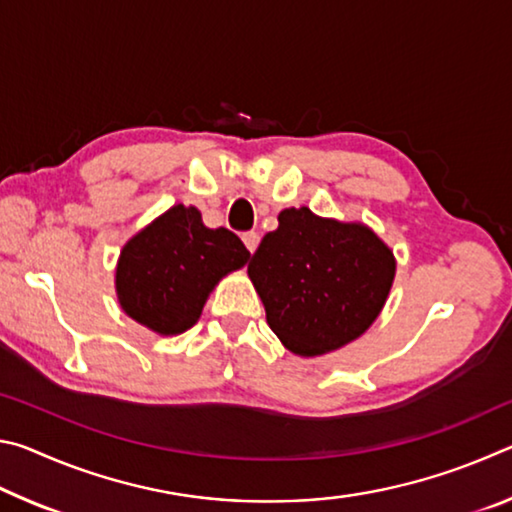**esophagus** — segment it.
Listing matches in <instances>:
<instances>
[{
	"mask_svg": "<svg viewBox=\"0 0 512 512\" xmlns=\"http://www.w3.org/2000/svg\"><path fill=\"white\" fill-rule=\"evenodd\" d=\"M241 239H244V244H246V248L250 250V253H255L257 246H259V235H257V232H246V235L241 237Z\"/></svg>",
	"mask_w": 512,
	"mask_h": 512,
	"instance_id": "1",
	"label": "esophagus"
}]
</instances>
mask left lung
Masks as SVG:
<instances>
[{"mask_svg": "<svg viewBox=\"0 0 512 512\" xmlns=\"http://www.w3.org/2000/svg\"><path fill=\"white\" fill-rule=\"evenodd\" d=\"M395 268L393 250L366 223L287 207L250 259L248 277L284 348L320 357L357 341L375 323Z\"/></svg>", "mask_w": 512, "mask_h": 512, "instance_id": "1", "label": "left lung"}]
</instances>
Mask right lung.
<instances>
[{
    "instance_id": "1",
    "label": "right lung",
    "mask_w": 512,
    "mask_h": 512,
    "mask_svg": "<svg viewBox=\"0 0 512 512\" xmlns=\"http://www.w3.org/2000/svg\"><path fill=\"white\" fill-rule=\"evenodd\" d=\"M250 259L235 232L207 228L194 205H173L121 248L115 291L135 323L160 336L187 332L225 275Z\"/></svg>"
}]
</instances>
